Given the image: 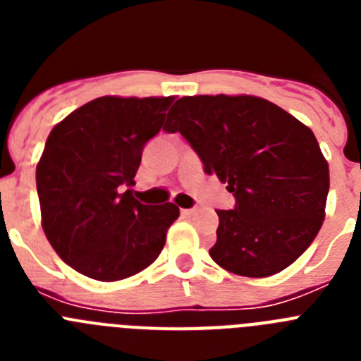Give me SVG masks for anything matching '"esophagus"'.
<instances>
[{"label": "esophagus", "mask_w": 361, "mask_h": 361, "mask_svg": "<svg viewBox=\"0 0 361 361\" xmlns=\"http://www.w3.org/2000/svg\"><path fill=\"white\" fill-rule=\"evenodd\" d=\"M180 213H183L184 216H193L197 213L195 208H191V209H180Z\"/></svg>", "instance_id": "esophagus-1"}]
</instances>
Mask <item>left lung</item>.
Returning a JSON list of instances; mask_svg holds the SVG:
<instances>
[{
  "mask_svg": "<svg viewBox=\"0 0 361 361\" xmlns=\"http://www.w3.org/2000/svg\"><path fill=\"white\" fill-rule=\"evenodd\" d=\"M164 130L178 132L235 208L216 209L212 258L229 273L271 276L307 250L325 219L329 164L305 124L255 95L178 99Z\"/></svg>",
  "mask_w": 361,
  "mask_h": 361,
  "instance_id": "obj_1",
  "label": "left lung"
}]
</instances>
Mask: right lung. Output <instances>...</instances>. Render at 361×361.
Wrapping results in <instances>:
<instances>
[{
    "instance_id": "add662e5",
    "label": "right lung",
    "mask_w": 361,
    "mask_h": 361,
    "mask_svg": "<svg viewBox=\"0 0 361 361\" xmlns=\"http://www.w3.org/2000/svg\"><path fill=\"white\" fill-rule=\"evenodd\" d=\"M175 97L104 95L54 126L36 168L41 226L81 275L116 282L155 262L178 216L173 202L146 206L132 186L142 148Z\"/></svg>"
}]
</instances>
